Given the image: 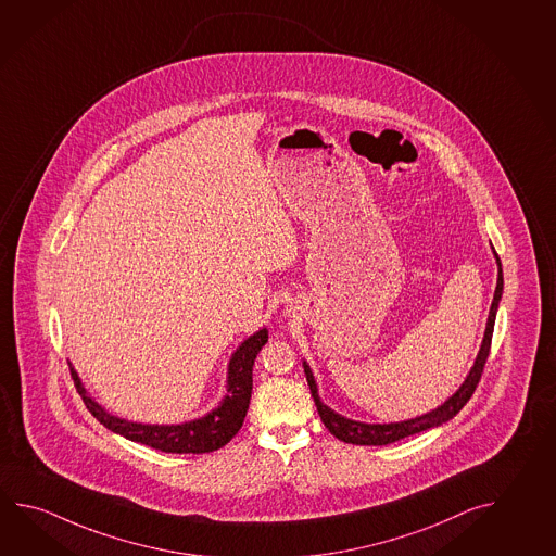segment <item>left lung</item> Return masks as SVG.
I'll use <instances>...</instances> for the list:
<instances>
[{
    "label": "left lung",
    "instance_id": "1",
    "mask_svg": "<svg viewBox=\"0 0 556 556\" xmlns=\"http://www.w3.org/2000/svg\"><path fill=\"white\" fill-rule=\"evenodd\" d=\"M493 255H495V261H497V287H495L493 303H491V308H489L488 327H485L481 349L477 352L476 363L471 366L469 375L465 376L464 384L459 386V388L455 390V394L447 397L442 406L431 409L428 414L416 416V418L404 419V421H390V424H366V421L344 418V416L337 414L334 409H330L329 406L320 400L313 370H311L308 364L303 363L306 382H308V388H311V396L315 400L318 416H320L323 424L329 428L330 433H332L334 438H339L340 442L354 443V445H388V443L404 440V438L419 433V431L438 428V426H442L445 421H450L459 409L464 408L465 404H467V400L473 396L477 382H479L481 372H483V366L488 363L491 337H493V327H495V317H497L498 301H501V295H503V269H501V260H498L495 250H493Z\"/></svg>",
    "mask_w": 556,
    "mask_h": 556
}]
</instances>
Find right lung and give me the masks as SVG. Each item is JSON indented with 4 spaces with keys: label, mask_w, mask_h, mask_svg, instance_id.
<instances>
[{
    "label": "right lung",
    "mask_w": 556,
    "mask_h": 556,
    "mask_svg": "<svg viewBox=\"0 0 556 556\" xmlns=\"http://www.w3.org/2000/svg\"><path fill=\"white\" fill-rule=\"evenodd\" d=\"M267 339L269 330L261 329L243 340L227 364L226 396L202 418L181 424H140L113 416L87 392L73 364L68 366L85 406L106 430L166 454H210L224 447L243 426L253 390V363Z\"/></svg>",
    "instance_id": "add662e5"
}]
</instances>
